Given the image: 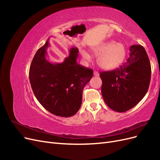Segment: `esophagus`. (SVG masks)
<instances>
[{
  "label": "esophagus",
  "instance_id": "obj_1",
  "mask_svg": "<svg viewBox=\"0 0 160 160\" xmlns=\"http://www.w3.org/2000/svg\"><path fill=\"white\" fill-rule=\"evenodd\" d=\"M93 75H95V76H99V72L98 71H94V72H93Z\"/></svg>",
  "mask_w": 160,
  "mask_h": 160
}]
</instances>
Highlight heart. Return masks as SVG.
<instances>
[{
	"label": "heart",
	"mask_w": 160,
	"mask_h": 160,
	"mask_svg": "<svg viewBox=\"0 0 160 160\" xmlns=\"http://www.w3.org/2000/svg\"><path fill=\"white\" fill-rule=\"evenodd\" d=\"M92 51L95 55H99L98 62L104 69H113L119 66L126 56V49L123 44L110 40L100 43L93 47ZM81 54L85 59L90 55L86 50H81Z\"/></svg>",
	"instance_id": "b5f03b06"
}]
</instances>
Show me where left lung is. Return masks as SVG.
Instances as JSON below:
<instances>
[{
    "mask_svg": "<svg viewBox=\"0 0 160 160\" xmlns=\"http://www.w3.org/2000/svg\"><path fill=\"white\" fill-rule=\"evenodd\" d=\"M129 57L119 68L101 71V94L109 108L125 112L146 95L151 79V64L142 45L130 47Z\"/></svg>",
    "mask_w": 160,
    "mask_h": 160,
    "instance_id": "obj_1",
    "label": "left lung"
}]
</instances>
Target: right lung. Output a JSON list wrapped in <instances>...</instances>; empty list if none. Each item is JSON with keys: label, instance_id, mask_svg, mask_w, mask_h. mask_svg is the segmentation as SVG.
<instances>
[{"label": "right lung", "instance_id": "1", "mask_svg": "<svg viewBox=\"0 0 160 160\" xmlns=\"http://www.w3.org/2000/svg\"><path fill=\"white\" fill-rule=\"evenodd\" d=\"M48 41L38 49L29 69V80L36 98L53 115L68 118L81 108L85 85L93 69L77 63L78 49L72 47L62 63L52 64L45 59Z\"/></svg>", "mask_w": 160, "mask_h": 160}]
</instances>
